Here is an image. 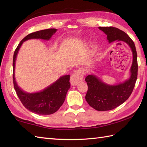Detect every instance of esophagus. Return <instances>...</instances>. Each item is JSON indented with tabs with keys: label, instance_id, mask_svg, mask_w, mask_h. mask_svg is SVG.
<instances>
[{
	"label": "esophagus",
	"instance_id": "1",
	"mask_svg": "<svg viewBox=\"0 0 147 147\" xmlns=\"http://www.w3.org/2000/svg\"><path fill=\"white\" fill-rule=\"evenodd\" d=\"M83 76L84 72L82 69H78L74 71L70 78V83L71 85H77L78 84L83 80Z\"/></svg>",
	"mask_w": 147,
	"mask_h": 147
}]
</instances>
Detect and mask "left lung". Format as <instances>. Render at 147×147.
<instances>
[{"mask_svg":"<svg viewBox=\"0 0 147 147\" xmlns=\"http://www.w3.org/2000/svg\"><path fill=\"white\" fill-rule=\"evenodd\" d=\"M107 35L109 43L115 40L122 41L128 45L133 53V63L131 67V76L125 82L117 85H109L102 82L93 74L85 78L88 91L85 99L92 107L98 111H110L125 102L133 92L138 76L137 53L133 41L127 34L115 27H98Z\"/></svg>","mask_w":147,"mask_h":147,"instance_id":"8db88e82","label":"left lung"}]
</instances>
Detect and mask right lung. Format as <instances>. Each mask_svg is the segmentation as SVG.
<instances>
[{
	"label": "right lung",
	"mask_w": 147,
	"mask_h": 147,
	"mask_svg": "<svg viewBox=\"0 0 147 147\" xmlns=\"http://www.w3.org/2000/svg\"><path fill=\"white\" fill-rule=\"evenodd\" d=\"M57 32V29L51 28L38 31L26 36L19 43L16 49L13 56V84L19 98L24 107L28 110L39 115H49L54 114L61 107L65 100V96L70 88V76H61L55 82L43 91L29 93L23 91L17 85L14 77L15 62L18 52L23 43L29 39H43L48 40Z\"/></svg>",
	"instance_id": "right-lung-1"
}]
</instances>
